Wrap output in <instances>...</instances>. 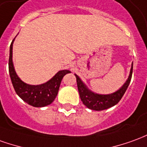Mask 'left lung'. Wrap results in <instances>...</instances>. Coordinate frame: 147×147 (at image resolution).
<instances>
[{
    "label": "left lung",
    "mask_w": 147,
    "mask_h": 147,
    "mask_svg": "<svg viewBox=\"0 0 147 147\" xmlns=\"http://www.w3.org/2000/svg\"><path fill=\"white\" fill-rule=\"evenodd\" d=\"M132 72H133V63L131 64L130 75L126 83L118 91L108 95H99L97 93H94L93 91L89 90L88 87L84 84V82L81 80L80 78L75 74L76 77L77 87H78V91L80 93L81 101L88 108L95 111H102L116 105L123 96L124 93L126 92L129 84L131 83Z\"/></svg>",
    "instance_id": "8db88e82"
}]
</instances>
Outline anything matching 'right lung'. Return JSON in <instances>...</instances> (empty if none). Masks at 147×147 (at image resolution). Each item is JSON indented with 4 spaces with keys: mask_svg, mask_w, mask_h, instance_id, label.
I'll use <instances>...</instances> for the list:
<instances>
[{
    "mask_svg": "<svg viewBox=\"0 0 147 147\" xmlns=\"http://www.w3.org/2000/svg\"><path fill=\"white\" fill-rule=\"evenodd\" d=\"M15 40V38H14ZM10 45L9 59V71L11 81L16 93L28 104L35 107H42L51 104L59 91V85L63 77L69 70L59 71L52 79L45 84L40 85H30L25 84L16 75L13 63V44Z\"/></svg>",
    "mask_w": 147,
    "mask_h": 147,
    "instance_id": "right-lung-1",
    "label": "right lung"
}]
</instances>
